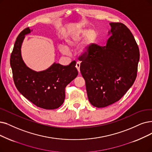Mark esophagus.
I'll use <instances>...</instances> for the list:
<instances>
[{
    "instance_id": "34e87169",
    "label": "esophagus",
    "mask_w": 152,
    "mask_h": 152,
    "mask_svg": "<svg viewBox=\"0 0 152 152\" xmlns=\"http://www.w3.org/2000/svg\"><path fill=\"white\" fill-rule=\"evenodd\" d=\"M80 63L77 62V64H76V66H76V68H77L78 73H80Z\"/></svg>"
}]
</instances>
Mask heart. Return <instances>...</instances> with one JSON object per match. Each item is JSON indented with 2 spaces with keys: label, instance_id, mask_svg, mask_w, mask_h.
Returning a JSON list of instances; mask_svg holds the SVG:
<instances>
[{
  "label": "heart",
  "instance_id": "1",
  "mask_svg": "<svg viewBox=\"0 0 152 152\" xmlns=\"http://www.w3.org/2000/svg\"><path fill=\"white\" fill-rule=\"evenodd\" d=\"M96 34L94 30L86 28H76L68 32L65 35V44L68 48L74 47L82 42L80 52L83 53L88 52L90 46L95 42ZM61 52L64 54L68 53V49L66 47H62Z\"/></svg>",
  "mask_w": 152,
  "mask_h": 152
}]
</instances>
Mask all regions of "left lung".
Returning <instances> with one entry per match:
<instances>
[{"mask_svg":"<svg viewBox=\"0 0 152 152\" xmlns=\"http://www.w3.org/2000/svg\"><path fill=\"white\" fill-rule=\"evenodd\" d=\"M110 25L111 36L106 45L93 44L78 57L88 100L98 108L114 104L126 94L136 79L140 59L130 30L122 23Z\"/></svg>","mask_w":152,"mask_h":152,"instance_id":"1","label":"left lung"}]
</instances>
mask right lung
Returning a JSON list of instances; mask_svg holds the SVG:
<instances>
[{
    "label": "right lung",
    "mask_w": 152,
    "mask_h": 152,
    "mask_svg": "<svg viewBox=\"0 0 152 152\" xmlns=\"http://www.w3.org/2000/svg\"><path fill=\"white\" fill-rule=\"evenodd\" d=\"M31 31L29 27L23 30L14 44L10 59L14 82L19 92L37 107L56 109L64 102L66 86L78 75L76 62L66 66L54 63L41 72L29 69L22 60L21 47L25 35Z\"/></svg>",
    "instance_id": "right-lung-1"
}]
</instances>
